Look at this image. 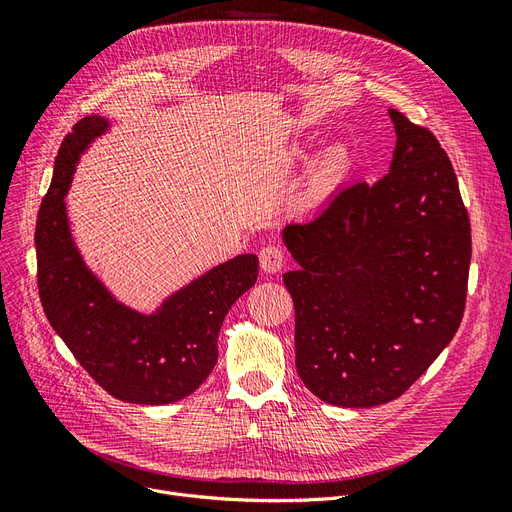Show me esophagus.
Masks as SVG:
<instances>
[{"label":"esophagus","mask_w":512,"mask_h":512,"mask_svg":"<svg viewBox=\"0 0 512 512\" xmlns=\"http://www.w3.org/2000/svg\"><path fill=\"white\" fill-rule=\"evenodd\" d=\"M260 269L265 273H277L284 267V250L280 245H267L260 250Z\"/></svg>","instance_id":"1"}]
</instances>
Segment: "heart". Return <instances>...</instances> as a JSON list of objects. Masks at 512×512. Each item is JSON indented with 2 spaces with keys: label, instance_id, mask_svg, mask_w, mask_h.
I'll return each mask as SVG.
<instances>
[{
  "label": "heart",
  "instance_id": "1",
  "mask_svg": "<svg viewBox=\"0 0 512 512\" xmlns=\"http://www.w3.org/2000/svg\"><path fill=\"white\" fill-rule=\"evenodd\" d=\"M350 170V153L344 145H331L309 166L305 183V200L309 205H318L327 200L337 185L342 183Z\"/></svg>",
  "mask_w": 512,
  "mask_h": 512
}]
</instances>
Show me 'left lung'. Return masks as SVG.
I'll return each instance as SVG.
<instances>
[{
    "mask_svg": "<svg viewBox=\"0 0 512 512\" xmlns=\"http://www.w3.org/2000/svg\"><path fill=\"white\" fill-rule=\"evenodd\" d=\"M393 160L337 192L282 241L303 384L342 408L404 395L455 337L466 307L470 218L438 138L389 108Z\"/></svg>",
    "mask_w": 512,
    "mask_h": 512,
    "instance_id": "obj_1",
    "label": "left lung"
}]
</instances>
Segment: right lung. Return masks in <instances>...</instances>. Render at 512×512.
Returning <instances> with one entry per match:
<instances>
[{
  "mask_svg": "<svg viewBox=\"0 0 512 512\" xmlns=\"http://www.w3.org/2000/svg\"><path fill=\"white\" fill-rule=\"evenodd\" d=\"M111 121L81 119L59 147L36 224L38 290L55 333L106 393L128 404L164 406L194 393L218 363L222 322L256 284V254H239L170 294L151 314L121 303L76 247L66 194L81 153Z\"/></svg>",
  "mask_w": 512,
  "mask_h": 512,
  "instance_id": "right-lung-1",
  "label": "right lung"
}]
</instances>
